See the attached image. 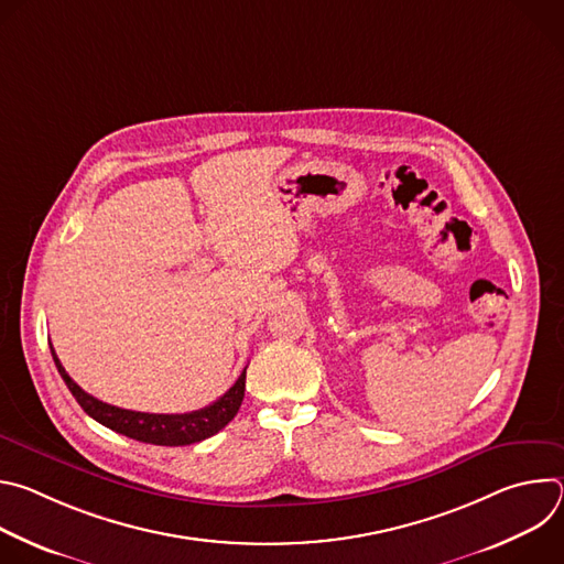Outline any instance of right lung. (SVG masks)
<instances>
[{"mask_svg": "<svg viewBox=\"0 0 564 564\" xmlns=\"http://www.w3.org/2000/svg\"><path fill=\"white\" fill-rule=\"evenodd\" d=\"M51 355H53V361H55L57 372L62 375L64 383L68 386L75 401L83 406V411L89 417H94L96 422H100L102 426H107L120 435H127L131 440L144 442V444L187 446L194 442H203V440L216 435L220 429H225L234 420V415L240 409V401H243V397H246V370L248 368L240 372L236 383L223 397H218L214 404H209L200 411H192V413H183V415H155V413L127 411V409L105 404V401L85 392L68 377V372L59 364L55 350H51Z\"/></svg>", "mask_w": 564, "mask_h": 564, "instance_id": "1", "label": "right lung"}]
</instances>
